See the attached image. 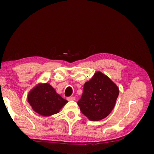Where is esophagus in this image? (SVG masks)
<instances>
[{
  "label": "esophagus",
  "instance_id": "esophagus-1",
  "mask_svg": "<svg viewBox=\"0 0 154 154\" xmlns=\"http://www.w3.org/2000/svg\"><path fill=\"white\" fill-rule=\"evenodd\" d=\"M67 100H69V101L75 100V97H67Z\"/></svg>",
  "mask_w": 154,
  "mask_h": 154
}]
</instances>
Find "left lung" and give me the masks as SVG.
Returning a JSON list of instances; mask_svg holds the SVG:
<instances>
[{
    "mask_svg": "<svg viewBox=\"0 0 154 154\" xmlns=\"http://www.w3.org/2000/svg\"><path fill=\"white\" fill-rule=\"evenodd\" d=\"M119 94L117 86L107 76L97 72L84 84L83 94L77 103L88 119L99 121L110 114Z\"/></svg>",
    "mask_w": 154,
    "mask_h": 154,
    "instance_id": "8db88e82",
    "label": "left lung"
}]
</instances>
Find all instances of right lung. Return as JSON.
<instances>
[{
  "instance_id": "1",
  "label": "right lung",
  "mask_w": 154,
  "mask_h": 154,
  "mask_svg": "<svg viewBox=\"0 0 154 154\" xmlns=\"http://www.w3.org/2000/svg\"><path fill=\"white\" fill-rule=\"evenodd\" d=\"M28 102L33 110L42 116L57 114L67 102L48 84H38L29 94Z\"/></svg>"
}]
</instances>
